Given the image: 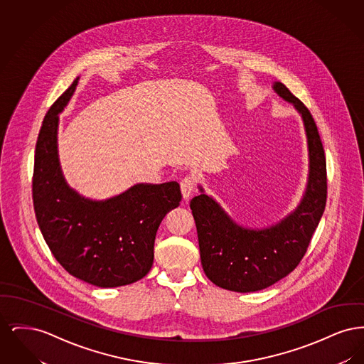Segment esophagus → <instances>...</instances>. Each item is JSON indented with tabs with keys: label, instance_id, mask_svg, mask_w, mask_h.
<instances>
[{
	"label": "esophagus",
	"instance_id": "1",
	"mask_svg": "<svg viewBox=\"0 0 364 364\" xmlns=\"http://www.w3.org/2000/svg\"><path fill=\"white\" fill-rule=\"evenodd\" d=\"M180 188H181V193H183V198L184 199H188L191 196V193L193 192L195 188V181L191 176H186L181 181H180Z\"/></svg>",
	"mask_w": 364,
	"mask_h": 364
}]
</instances>
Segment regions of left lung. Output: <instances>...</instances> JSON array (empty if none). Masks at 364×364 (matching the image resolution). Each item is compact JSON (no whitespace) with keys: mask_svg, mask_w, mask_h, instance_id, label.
<instances>
[{"mask_svg":"<svg viewBox=\"0 0 364 364\" xmlns=\"http://www.w3.org/2000/svg\"><path fill=\"white\" fill-rule=\"evenodd\" d=\"M273 90L294 105L307 136L309 178L300 203L264 228L237 224L202 186L190 203L205 274L217 287L240 294L262 291L294 272L326 206V159L311 113L281 82Z\"/></svg>","mask_w":364,"mask_h":364,"instance_id":"left-lung-1","label":"left lung"}]
</instances>
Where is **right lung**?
Returning a JSON list of instances; mask_svg holds the SVG:
<instances>
[{
    "label": "right lung",
    "instance_id": "right-lung-1",
    "mask_svg": "<svg viewBox=\"0 0 364 364\" xmlns=\"http://www.w3.org/2000/svg\"><path fill=\"white\" fill-rule=\"evenodd\" d=\"M79 77L52 105L35 147V215L54 258L73 277L100 288H116L144 277L154 260L161 221L180 205L177 181L139 183L122 193L95 200L67 183L58 158V114Z\"/></svg>",
    "mask_w": 364,
    "mask_h": 364
}]
</instances>
